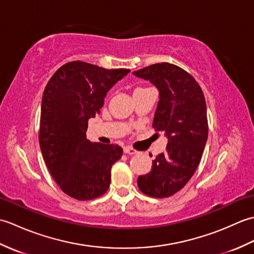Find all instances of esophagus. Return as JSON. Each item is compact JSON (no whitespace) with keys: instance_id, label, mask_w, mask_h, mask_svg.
<instances>
[{"instance_id":"esophagus-1","label":"esophagus","mask_w":254,"mask_h":254,"mask_svg":"<svg viewBox=\"0 0 254 254\" xmlns=\"http://www.w3.org/2000/svg\"><path fill=\"white\" fill-rule=\"evenodd\" d=\"M123 150H124V153L127 154V155H135V154H137V150L133 149L132 147H128V146L124 147V148H123Z\"/></svg>"}]
</instances>
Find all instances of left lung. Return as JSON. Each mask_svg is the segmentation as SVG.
<instances>
[{
	"instance_id": "1",
	"label": "left lung",
	"mask_w": 254,
	"mask_h": 254,
	"mask_svg": "<svg viewBox=\"0 0 254 254\" xmlns=\"http://www.w3.org/2000/svg\"><path fill=\"white\" fill-rule=\"evenodd\" d=\"M133 75L158 89L153 127L168 139L152 170L137 178V186L148 196L168 197L187 185L201 161L208 135L206 102L196 80L174 64H153Z\"/></svg>"
}]
</instances>
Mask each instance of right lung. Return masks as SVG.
<instances>
[{
	"instance_id": "add662e5",
	"label": "right lung",
	"mask_w": 254,
	"mask_h": 254,
	"mask_svg": "<svg viewBox=\"0 0 254 254\" xmlns=\"http://www.w3.org/2000/svg\"><path fill=\"white\" fill-rule=\"evenodd\" d=\"M130 69H106L74 61L48 82L41 102L39 144L58 186L73 198L102 195L110 186L111 167L121 158L119 145L86 137L88 120L100 113L109 91Z\"/></svg>"
}]
</instances>
